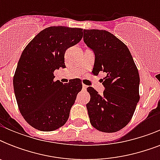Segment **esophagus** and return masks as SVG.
Masks as SVG:
<instances>
[{"label":"esophagus","instance_id":"34e87169","mask_svg":"<svg viewBox=\"0 0 160 160\" xmlns=\"http://www.w3.org/2000/svg\"><path fill=\"white\" fill-rule=\"evenodd\" d=\"M87 85H82V89H83V90H86V89H87Z\"/></svg>","mask_w":160,"mask_h":160}]
</instances>
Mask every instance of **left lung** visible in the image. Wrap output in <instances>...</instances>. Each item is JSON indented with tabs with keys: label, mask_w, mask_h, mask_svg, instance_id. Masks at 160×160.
<instances>
[{
	"label": "left lung",
	"mask_w": 160,
	"mask_h": 160,
	"mask_svg": "<svg viewBox=\"0 0 160 160\" xmlns=\"http://www.w3.org/2000/svg\"><path fill=\"white\" fill-rule=\"evenodd\" d=\"M84 41L95 51L93 74L106 73L103 95L87 88L90 124L105 133L119 131L131 120L140 98L137 66L126 45L109 31L84 30Z\"/></svg>",
	"instance_id": "8db88e82"
}]
</instances>
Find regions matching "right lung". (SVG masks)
<instances>
[{
	"label": "right lung",
	"mask_w": 160,
	"mask_h": 160,
	"mask_svg": "<svg viewBox=\"0 0 160 160\" xmlns=\"http://www.w3.org/2000/svg\"><path fill=\"white\" fill-rule=\"evenodd\" d=\"M83 29L50 26L24 49L13 77L19 110L27 123L41 131H53L66 123L77 94L80 79L67 84L54 80V71L65 67V53L83 37Z\"/></svg>",
	"instance_id": "1"
}]
</instances>
